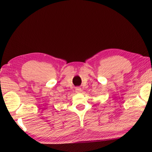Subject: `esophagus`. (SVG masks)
Wrapping results in <instances>:
<instances>
[{
    "label": "esophagus",
    "mask_w": 152,
    "mask_h": 152,
    "mask_svg": "<svg viewBox=\"0 0 152 152\" xmlns=\"http://www.w3.org/2000/svg\"><path fill=\"white\" fill-rule=\"evenodd\" d=\"M81 88H80V87H76V88H75V92H77V93H80V92H81Z\"/></svg>",
    "instance_id": "1"
}]
</instances>
